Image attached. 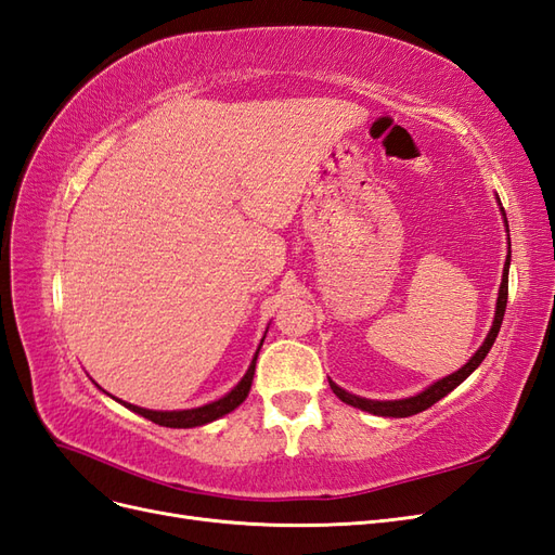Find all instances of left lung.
<instances>
[{
    "label": "left lung",
    "instance_id": "8db88e82",
    "mask_svg": "<svg viewBox=\"0 0 555 555\" xmlns=\"http://www.w3.org/2000/svg\"><path fill=\"white\" fill-rule=\"evenodd\" d=\"M500 204V198H498ZM500 212L502 217H505V231L509 236V224H507V215H505V208H502L500 204ZM509 261H512V243L507 245V259H505V268H502V282H500V289H498V304H495V317H493V326L489 331V335H486L481 347L475 351L473 357H469V361L459 367L456 373H451L438 382H433L430 386H426V389L422 393L416 396H410V398H400V400H371V398H361L357 393H349L345 391L343 386H338L335 382L328 379L333 393L338 396L343 402H347V405L351 408H359L363 412H371V414H377V416H393V418H402V416H412V414H418L428 410L430 405H435V402L442 400L447 393H451L453 389H456L459 384H463L469 375H473L477 367L481 365V361L486 359V354H489L495 338H498V331H500V324H502V317H505V308H507V287H509Z\"/></svg>",
    "mask_w": 555,
    "mask_h": 555
}]
</instances>
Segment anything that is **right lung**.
<instances>
[{
    "instance_id": "right-lung-1",
    "label": "right lung",
    "mask_w": 555,
    "mask_h": 555,
    "mask_svg": "<svg viewBox=\"0 0 555 555\" xmlns=\"http://www.w3.org/2000/svg\"><path fill=\"white\" fill-rule=\"evenodd\" d=\"M268 331V328H266ZM266 338V335H263ZM263 338L255 351V357H251V363L245 371V375L241 377V382L233 386V389L229 393H224L222 398H217L212 402H206V405L201 408H192V410H145V408H139V405H131V402H125V400H115L122 402V405L131 412H137L145 418H150L153 424H159V426H166V428H196V426H204V424H210L215 422V418H220L229 412L236 410L241 402L247 398L249 389H251V379H255V367H257V357H259V349L263 345ZM102 389V386H99ZM104 391V389H102ZM106 393V391H104ZM111 396V393H108Z\"/></svg>"
}]
</instances>
